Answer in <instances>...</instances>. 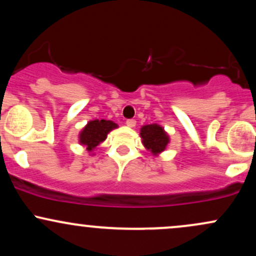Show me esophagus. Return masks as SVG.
Segmentation results:
<instances>
[{
	"instance_id": "1",
	"label": "esophagus",
	"mask_w": 256,
	"mask_h": 256,
	"mask_svg": "<svg viewBox=\"0 0 256 256\" xmlns=\"http://www.w3.org/2000/svg\"><path fill=\"white\" fill-rule=\"evenodd\" d=\"M126 125H128V128H134V126H136V120H134V119H128V120H126Z\"/></svg>"
}]
</instances>
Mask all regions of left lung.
I'll return each mask as SVG.
<instances>
[{"label": "left lung", "mask_w": 256, "mask_h": 256, "mask_svg": "<svg viewBox=\"0 0 256 256\" xmlns=\"http://www.w3.org/2000/svg\"><path fill=\"white\" fill-rule=\"evenodd\" d=\"M140 138L143 146L152 152V155H158L166 149L170 143V137L164 130L162 126L158 124L144 125L140 128Z\"/></svg>", "instance_id": "left-lung-1"}]
</instances>
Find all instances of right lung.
I'll return each instance as SVG.
<instances>
[{
    "label": "right lung",
    "instance_id": "add662e5",
    "mask_svg": "<svg viewBox=\"0 0 256 256\" xmlns=\"http://www.w3.org/2000/svg\"><path fill=\"white\" fill-rule=\"evenodd\" d=\"M116 128L118 125L110 120H91L79 134V143L84 146L88 152H92L107 138V134Z\"/></svg>",
    "mask_w": 256,
    "mask_h": 256
}]
</instances>
